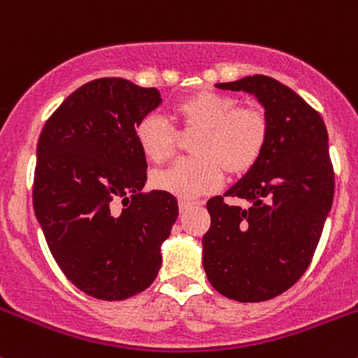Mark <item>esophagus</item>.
<instances>
[{
    "label": "esophagus",
    "instance_id": "esophagus-1",
    "mask_svg": "<svg viewBox=\"0 0 358 358\" xmlns=\"http://www.w3.org/2000/svg\"><path fill=\"white\" fill-rule=\"evenodd\" d=\"M199 204V202H192V201H185V199H182L178 202V208H180V213H185V211H189L190 208H194V206H197Z\"/></svg>",
    "mask_w": 358,
    "mask_h": 358
}]
</instances>
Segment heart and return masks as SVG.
Here are the masks:
<instances>
[{"label": "heart", "mask_w": 358, "mask_h": 358, "mask_svg": "<svg viewBox=\"0 0 358 358\" xmlns=\"http://www.w3.org/2000/svg\"><path fill=\"white\" fill-rule=\"evenodd\" d=\"M171 117L182 135L196 133L190 142L194 157L154 173L152 185L182 199L215 190L223 171L229 176L248 173L262 159L270 138L265 110L237 106L234 96L223 93H194L173 106ZM135 136L143 156L156 164L171 159L178 145V133L156 114L138 122Z\"/></svg>", "instance_id": "heart-1"}]
</instances>
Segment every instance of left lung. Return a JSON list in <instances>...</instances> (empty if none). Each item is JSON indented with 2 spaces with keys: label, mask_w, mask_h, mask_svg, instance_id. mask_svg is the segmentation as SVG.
I'll return each instance as SVG.
<instances>
[{
  "label": "left lung",
  "mask_w": 358,
  "mask_h": 358,
  "mask_svg": "<svg viewBox=\"0 0 358 358\" xmlns=\"http://www.w3.org/2000/svg\"><path fill=\"white\" fill-rule=\"evenodd\" d=\"M216 86L255 95L268 115L270 138L246 176L206 204L211 227L202 237V265L220 294L266 301L301 279L322 236L334 197L327 129L319 112L268 76ZM225 196L245 204L230 206Z\"/></svg>",
  "instance_id": "obj_1"
}]
</instances>
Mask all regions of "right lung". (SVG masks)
Listing matches in <instances>:
<instances>
[{
  "label": "right lung",
  "instance_id": "1",
  "mask_svg": "<svg viewBox=\"0 0 358 358\" xmlns=\"http://www.w3.org/2000/svg\"><path fill=\"white\" fill-rule=\"evenodd\" d=\"M161 102L156 88L100 78L71 93L39 135L36 218L64 275L93 298L119 301L145 291L178 218L171 194L140 192L147 161L135 131Z\"/></svg>",
  "mask_w": 358,
  "mask_h": 358
}]
</instances>
